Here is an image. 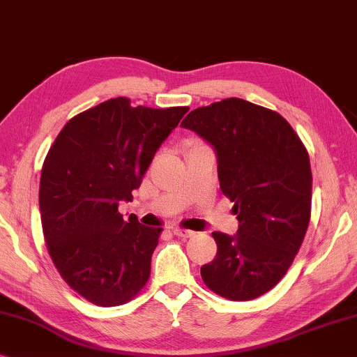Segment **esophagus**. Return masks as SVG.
Here are the masks:
<instances>
[{"label": "esophagus", "mask_w": 357, "mask_h": 357, "mask_svg": "<svg viewBox=\"0 0 357 357\" xmlns=\"http://www.w3.org/2000/svg\"><path fill=\"white\" fill-rule=\"evenodd\" d=\"M173 234L176 236H181V238H191V236H194L192 230H184V228H174Z\"/></svg>", "instance_id": "34e87169"}]
</instances>
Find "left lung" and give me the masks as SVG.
I'll list each match as a JSON object with an SVG mask.
<instances>
[{
  "label": "left lung",
  "mask_w": 357,
  "mask_h": 357,
  "mask_svg": "<svg viewBox=\"0 0 357 357\" xmlns=\"http://www.w3.org/2000/svg\"><path fill=\"white\" fill-rule=\"evenodd\" d=\"M212 145L220 189L234 202L236 235L213 231L217 255L201 268L228 301H251L286 275L307 234L312 169L305 146L281 114L228 98L181 122Z\"/></svg>",
  "instance_id": "obj_1"
}]
</instances>
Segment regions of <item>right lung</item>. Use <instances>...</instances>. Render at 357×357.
<instances>
[{"mask_svg": "<svg viewBox=\"0 0 357 357\" xmlns=\"http://www.w3.org/2000/svg\"><path fill=\"white\" fill-rule=\"evenodd\" d=\"M189 107L114 98L66 122L45 156L39 207L47 250L63 281L94 305L116 307L150 278L161 228L119 212Z\"/></svg>", "mask_w": 357, "mask_h": 357, "instance_id": "right-lung-1", "label": "right lung"}]
</instances>
